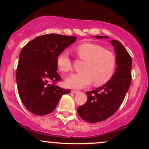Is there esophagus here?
<instances>
[{
  "instance_id": "1",
  "label": "esophagus",
  "mask_w": 149,
  "mask_h": 149,
  "mask_svg": "<svg viewBox=\"0 0 149 149\" xmlns=\"http://www.w3.org/2000/svg\"><path fill=\"white\" fill-rule=\"evenodd\" d=\"M71 92H72V93L76 94V93H78L79 91H78V90H71Z\"/></svg>"
}]
</instances>
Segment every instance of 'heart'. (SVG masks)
I'll return each instance as SVG.
<instances>
[{
	"mask_svg": "<svg viewBox=\"0 0 149 149\" xmlns=\"http://www.w3.org/2000/svg\"><path fill=\"white\" fill-rule=\"evenodd\" d=\"M75 50L78 58L85 63L83 66V72L73 73L65 80L68 88H84L92 81L95 86H101L111 79L116 66L113 52L92 42L81 44L77 46ZM56 64L62 72H69L72 69V63L66 51L58 54Z\"/></svg>",
	"mask_w": 149,
	"mask_h": 149,
	"instance_id": "heart-1",
	"label": "heart"
}]
</instances>
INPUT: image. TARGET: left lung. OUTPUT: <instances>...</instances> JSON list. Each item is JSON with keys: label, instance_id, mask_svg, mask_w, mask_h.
<instances>
[{"label": "left lung", "instance_id": "8db88e82", "mask_svg": "<svg viewBox=\"0 0 149 149\" xmlns=\"http://www.w3.org/2000/svg\"><path fill=\"white\" fill-rule=\"evenodd\" d=\"M97 38L107 36H95ZM116 54V71L111 79L100 88L86 92L88 101L78 108V113L87 122L95 123L113 115L123 102L131 83L132 64L130 55L118 40L110 41Z\"/></svg>", "mask_w": 149, "mask_h": 149}]
</instances>
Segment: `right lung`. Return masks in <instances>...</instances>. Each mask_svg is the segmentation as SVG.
Wrapping results in <instances>:
<instances>
[{
	"mask_svg": "<svg viewBox=\"0 0 149 149\" xmlns=\"http://www.w3.org/2000/svg\"><path fill=\"white\" fill-rule=\"evenodd\" d=\"M76 40V36L46 34L31 40L22 48L16 73L18 93L32 113L44 116L55 109L61 97L71 92L57 86L61 80L56 59Z\"/></svg>",
	"mask_w": 149,
	"mask_h": 149,
	"instance_id": "right-lung-1",
	"label": "right lung"
}]
</instances>
